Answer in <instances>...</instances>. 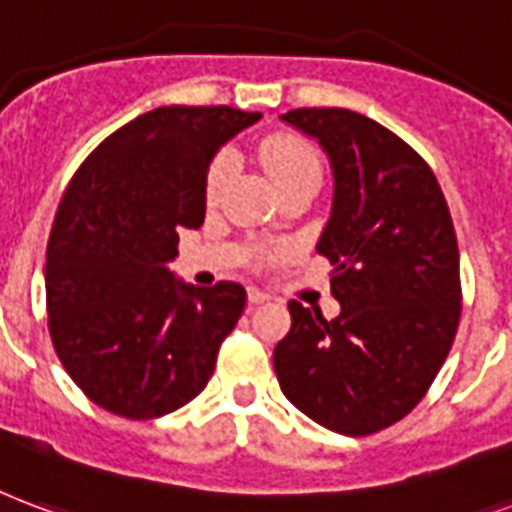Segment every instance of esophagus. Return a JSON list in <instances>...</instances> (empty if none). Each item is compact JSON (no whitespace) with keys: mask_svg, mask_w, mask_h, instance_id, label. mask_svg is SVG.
Wrapping results in <instances>:
<instances>
[{"mask_svg":"<svg viewBox=\"0 0 512 512\" xmlns=\"http://www.w3.org/2000/svg\"><path fill=\"white\" fill-rule=\"evenodd\" d=\"M246 298H249V304L257 306V304H266L268 295L263 293V290H257V287H249V293H246Z\"/></svg>","mask_w":512,"mask_h":512,"instance_id":"1","label":"esophagus"}]
</instances>
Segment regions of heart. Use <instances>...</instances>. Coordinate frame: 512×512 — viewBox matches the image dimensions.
Here are the masks:
<instances>
[{
    "label": "heart",
    "mask_w": 512,
    "mask_h": 512,
    "mask_svg": "<svg viewBox=\"0 0 512 512\" xmlns=\"http://www.w3.org/2000/svg\"><path fill=\"white\" fill-rule=\"evenodd\" d=\"M257 157L263 162V168L268 170L276 189L290 187V184H298V181H320V173H323L320 154H317L312 143L298 138V135H287V132L268 135V138L260 140ZM233 173H236V157L230 151H222L211 160L206 184H203L206 203H217L222 198V192L233 179Z\"/></svg>",
    "instance_id": "b5f03b06"
}]
</instances>
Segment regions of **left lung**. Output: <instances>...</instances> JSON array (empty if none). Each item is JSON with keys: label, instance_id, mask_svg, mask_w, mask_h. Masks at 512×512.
<instances>
[{"label": "left lung", "instance_id": "obj_1", "mask_svg": "<svg viewBox=\"0 0 512 512\" xmlns=\"http://www.w3.org/2000/svg\"><path fill=\"white\" fill-rule=\"evenodd\" d=\"M282 121L320 140L333 208L317 252L331 260L342 312L290 301L274 350L279 388L314 423L366 437L415 410L448 358L461 317L448 203L418 151L347 108H298Z\"/></svg>", "mask_w": 512, "mask_h": 512}]
</instances>
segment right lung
Here are the masks:
<instances>
[{"label": "right lung", "instance_id": "right-lung-1", "mask_svg": "<svg viewBox=\"0 0 512 512\" xmlns=\"http://www.w3.org/2000/svg\"><path fill=\"white\" fill-rule=\"evenodd\" d=\"M257 119L227 105L154 108L102 140L64 189L45 249L48 331L102 410L160 418L211 380L246 290L184 285L168 263L181 227L203 225L211 157Z\"/></svg>", "mask_w": 512, "mask_h": 512}]
</instances>
